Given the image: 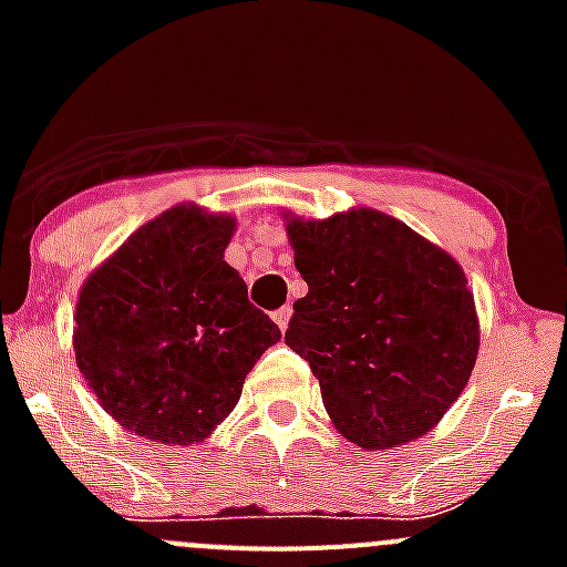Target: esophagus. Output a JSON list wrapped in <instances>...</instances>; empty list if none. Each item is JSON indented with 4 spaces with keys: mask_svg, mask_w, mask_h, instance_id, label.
Returning <instances> with one entry per match:
<instances>
[{
    "mask_svg": "<svg viewBox=\"0 0 567 567\" xmlns=\"http://www.w3.org/2000/svg\"><path fill=\"white\" fill-rule=\"evenodd\" d=\"M290 312H293V310H290V307L288 305H285V307H279V310H274L271 312V318H274V323H277L279 326V329H288V320H290Z\"/></svg>",
    "mask_w": 567,
    "mask_h": 567,
    "instance_id": "esophagus-1",
    "label": "esophagus"
}]
</instances>
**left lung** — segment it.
I'll return each mask as SVG.
<instances>
[{
  "label": "left lung",
  "instance_id": "left-lung-1",
  "mask_svg": "<svg viewBox=\"0 0 567 567\" xmlns=\"http://www.w3.org/2000/svg\"><path fill=\"white\" fill-rule=\"evenodd\" d=\"M307 296L285 342L320 381L348 442L390 450L431 431L458 400L480 346L461 266L373 208L288 221Z\"/></svg>",
  "mask_w": 567,
  "mask_h": 567
}]
</instances>
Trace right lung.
I'll return each instance as SVG.
<instances>
[{
	"label": "right lung",
	"instance_id": "right-lung-1",
	"mask_svg": "<svg viewBox=\"0 0 567 567\" xmlns=\"http://www.w3.org/2000/svg\"><path fill=\"white\" fill-rule=\"evenodd\" d=\"M233 230L230 216L177 205L142 225L79 293V370L136 436L203 442L282 337L225 262Z\"/></svg>",
	"mask_w": 567,
	"mask_h": 567
}]
</instances>
